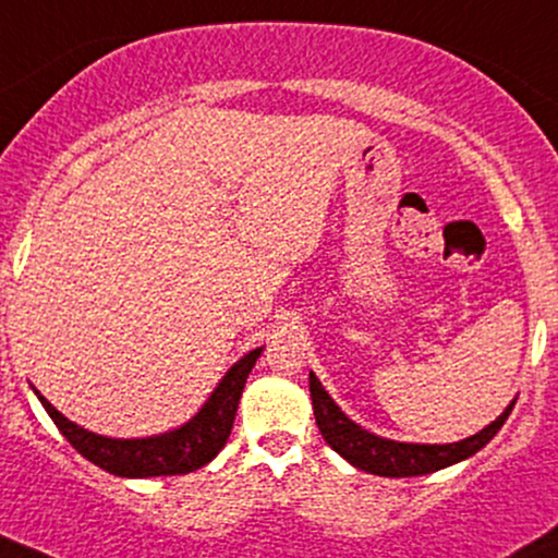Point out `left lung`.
<instances>
[{"label": "left lung", "instance_id": "1", "mask_svg": "<svg viewBox=\"0 0 558 558\" xmlns=\"http://www.w3.org/2000/svg\"><path fill=\"white\" fill-rule=\"evenodd\" d=\"M311 398H313V414L315 424H318L323 439L333 447L343 460L354 465V469L375 473V476H390V478H409V476H424V473H435L447 465L460 463V460L476 456L484 445L501 429V424L510 416L514 401L501 411L497 422L478 432V435L460 439V442L450 445H416V442H396V439L377 437L373 432L362 429L354 424L328 390L323 388L318 377L311 373Z\"/></svg>", "mask_w": 558, "mask_h": 558}]
</instances>
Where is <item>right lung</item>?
<instances>
[{"label": "right lung", "instance_id": "add662e5", "mask_svg": "<svg viewBox=\"0 0 558 558\" xmlns=\"http://www.w3.org/2000/svg\"><path fill=\"white\" fill-rule=\"evenodd\" d=\"M264 352V347L247 352L243 360H238L227 369V375L219 380L215 393L209 396L196 416L178 429L165 432V435L142 437V439H113L95 435V432L82 429L80 424L69 422L64 414H59L44 396L38 393V401L44 403L48 416L59 426L61 435L66 442L95 463L98 469L113 473V476L123 478H149V476H181V473H191L209 460L217 458L222 450L227 437L232 432V422H235L240 396H243L245 380L251 375L253 364Z\"/></svg>", "mask_w": 558, "mask_h": 558}]
</instances>
